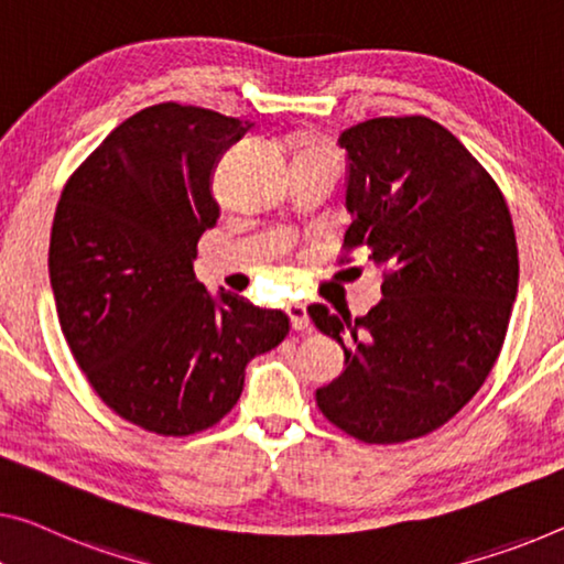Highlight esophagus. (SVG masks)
Masks as SVG:
<instances>
[{"mask_svg": "<svg viewBox=\"0 0 564 564\" xmlns=\"http://www.w3.org/2000/svg\"><path fill=\"white\" fill-rule=\"evenodd\" d=\"M288 315L292 319L294 330H310V315H307V307L302 305V302H290Z\"/></svg>", "mask_w": 564, "mask_h": 564, "instance_id": "34e87169", "label": "esophagus"}]
</instances>
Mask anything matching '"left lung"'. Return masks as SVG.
Listing matches in <instances>:
<instances>
[{"label": "left lung", "mask_w": 564, "mask_h": 564, "mask_svg": "<svg viewBox=\"0 0 564 564\" xmlns=\"http://www.w3.org/2000/svg\"><path fill=\"white\" fill-rule=\"evenodd\" d=\"M348 151L345 249L383 272L368 315L310 305L340 343L343 376L315 393L323 415L366 444H403L444 426L497 362L517 297V237L497 181L426 116L370 118Z\"/></svg>", "instance_id": "left-lung-1"}]
</instances>
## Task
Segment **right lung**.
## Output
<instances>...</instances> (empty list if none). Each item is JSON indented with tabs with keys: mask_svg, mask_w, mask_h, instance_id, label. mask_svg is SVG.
<instances>
[{
	"mask_svg": "<svg viewBox=\"0 0 564 564\" xmlns=\"http://www.w3.org/2000/svg\"><path fill=\"white\" fill-rule=\"evenodd\" d=\"M252 123L181 102L123 120L59 196L50 282L59 327L93 391L159 436H192L237 405L245 368L290 333L282 310L196 280L219 216L212 173Z\"/></svg>",
	"mask_w": 564,
	"mask_h": 564,
	"instance_id": "obj_1",
	"label": "right lung"
}]
</instances>
